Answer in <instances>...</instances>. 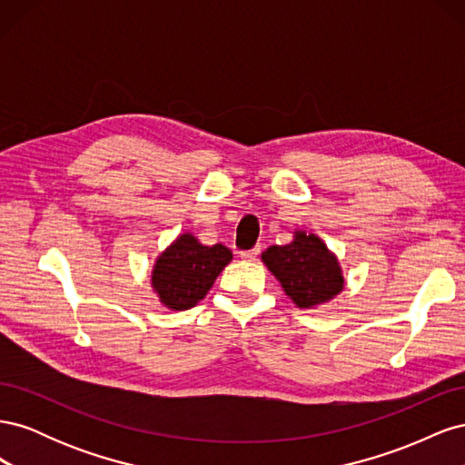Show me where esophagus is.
Masks as SVG:
<instances>
[{
    "instance_id": "esophagus-1",
    "label": "esophagus",
    "mask_w": 465,
    "mask_h": 465,
    "mask_svg": "<svg viewBox=\"0 0 465 465\" xmlns=\"http://www.w3.org/2000/svg\"><path fill=\"white\" fill-rule=\"evenodd\" d=\"M258 254H260V248H252V250L241 252V258H242V260H256Z\"/></svg>"
}]
</instances>
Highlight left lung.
Here are the masks:
<instances>
[{
  "instance_id": "left-lung-1",
  "label": "left lung",
  "mask_w": 465,
  "mask_h": 465,
  "mask_svg": "<svg viewBox=\"0 0 465 465\" xmlns=\"http://www.w3.org/2000/svg\"><path fill=\"white\" fill-rule=\"evenodd\" d=\"M262 262L299 308L323 304L343 291L340 262L316 234L294 231L292 242L270 246Z\"/></svg>"
}]
</instances>
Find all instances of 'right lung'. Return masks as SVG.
<instances>
[{"mask_svg": "<svg viewBox=\"0 0 465 465\" xmlns=\"http://www.w3.org/2000/svg\"><path fill=\"white\" fill-rule=\"evenodd\" d=\"M231 260L232 252L227 246H203L184 232L154 262L151 285L166 308L188 311L205 297Z\"/></svg>", "mask_w": 465, "mask_h": 465, "instance_id": "obj_1", "label": "right lung"}]
</instances>
